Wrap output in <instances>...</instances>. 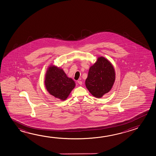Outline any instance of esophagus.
<instances>
[{"label": "esophagus", "instance_id": "obj_1", "mask_svg": "<svg viewBox=\"0 0 156 156\" xmlns=\"http://www.w3.org/2000/svg\"><path fill=\"white\" fill-rule=\"evenodd\" d=\"M77 82H78V83H79V85H81L82 84V82L81 81H78Z\"/></svg>", "mask_w": 156, "mask_h": 156}]
</instances>
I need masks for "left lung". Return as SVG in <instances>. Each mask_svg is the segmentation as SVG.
Here are the masks:
<instances>
[{
    "label": "left lung",
    "instance_id": "left-lung-1",
    "mask_svg": "<svg viewBox=\"0 0 156 156\" xmlns=\"http://www.w3.org/2000/svg\"><path fill=\"white\" fill-rule=\"evenodd\" d=\"M115 80L114 66L108 59L101 57L90 67L85 84L94 97L100 98L111 90Z\"/></svg>",
    "mask_w": 156,
    "mask_h": 156
}]
</instances>
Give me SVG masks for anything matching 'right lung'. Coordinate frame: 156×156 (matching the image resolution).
Wrapping results in <instances>:
<instances>
[{
  "label": "right lung",
  "instance_id": "add662e5",
  "mask_svg": "<svg viewBox=\"0 0 156 156\" xmlns=\"http://www.w3.org/2000/svg\"><path fill=\"white\" fill-rule=\"evenodd\" d=\"M45 85L50 94L65 101L74 89L75 83L73 80L66 76L63 69L51 66L46 73Z\"/></svg>",
  "mask_w": 156,
  "mask_h": 156
}]
</instances>
